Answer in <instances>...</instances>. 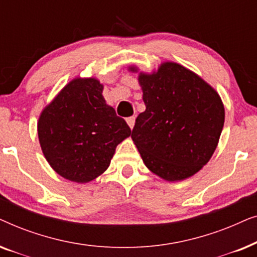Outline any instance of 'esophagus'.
Listing matches in <instances>:
<instances>
[{
	"mask_svg": "<svg viewBox=\"0 0 257 257\" xmlns=\"http://www.w3.org/2000/svg\"><path fill=\"white\" fill-rule=\"evenodd\" d=\"M135 121H136V118L135 117H128L126 118V122H127L128 126L131 128H133V126H135Z\"/></svg>",
	"mask_w": 257,
	"mask_h": 257,
	"instance_id": "1",
	"label": "esophagus"
}]
</instances>
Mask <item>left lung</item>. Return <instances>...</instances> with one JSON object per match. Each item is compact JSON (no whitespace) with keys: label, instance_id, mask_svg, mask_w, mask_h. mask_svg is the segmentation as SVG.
Instances as JSON below:
<instances>
[{"label":"left lung","instance_id":"1","mask_svg":"<svg viewBox=\"0 0 257 257\" xmlns=\"http://www.w3.org/2000/svg\"><path fill=\"white\" fill-rule=\"evenodd\" d=\"M131 71H137L131 68ZM146 110L136 119L132 139L144 164L167 181L194 175L219 143L224 107L215 90L180 64L139 73Z\"/></svg>","mask_w":257,"mask_h":257}]
</instances>
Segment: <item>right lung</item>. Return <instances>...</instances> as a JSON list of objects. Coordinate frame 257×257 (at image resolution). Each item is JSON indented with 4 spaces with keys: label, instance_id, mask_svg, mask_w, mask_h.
<instances>
[{
    "label": "right lung",
    "instance_id": "1",
    "mask_svg": "<svg viewBox=\"0 0 257 257\" xmlns=\"http://www.w3.org/2000/svg\"><path fill=\"white\" fill-rule=\"evenodd\" d=\"M96 78L63 87L38 119V139L50 166L63 178L89 182L107 170L115 147L131 136L124 119L105 103Z\"/></svg>",
    "mask_w": 257,
    "mask_h": 257
}]
</instances>
